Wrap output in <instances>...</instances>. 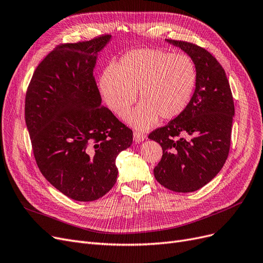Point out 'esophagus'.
Returning a JSON list of instances; mask_svg holds the SVG:
<instances>
[{
	"instance_id": "obj_1",
	"label": "esophagus",
	"mask_w": 263,
	"mask_h": 263,
	"mask_svg": "<svg viewBox=\"0 0 263 263\" xmlns=\"http://www.w3.org/2000/svg\"><path fill=\"white\" fill-rule=\"evenodd\" d=\"M146 138H147V135L144 134V133L138 132V130L134 132V140H135L136 142H140V141L144 140Z\"/></svg>"
}]
</instances>
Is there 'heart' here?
Listing matches in <instances>:
<instances>
[{"label":"heart","instance_id":"obj_1","mask_svg":"<svg viewBox=\"0 0 263 263\" xmlns=\"http://www.w3.org/2000/svg\"><path fill=\"white\" fill-rule=\"evenodd\" d=\"M197 78V67L189 57L160 49H139L125 54L114 69L104 71L100 91L111 111L125 117L139 89L141 104L129 122L138 128H147L159 117L173 120L186 110Z\"/></svg>","mask_w":263,"mask_h":263}]
</instances>
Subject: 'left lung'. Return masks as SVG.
Returning <instances> with one entry per match:
<instances>
[{
  "mask_svg": "<svg viewBox=\"0 0 263 263\" xmlns=\"http://www.w3.org/2000/svg\"><path fill=\"white\" fill-rule=\"evenodd\" d=\"M165 40L192 58L198 78L186 110L148 136L163 150L153 173L165 188L192 193L212 180L229 157L234 100L225 70L210 52L192 42Z\"/></svg>",
  "mask_w": 263,
  "mask_h": 263,
  "instance_id": "left-lung-1",
  "label": "left lung"
}]
</instances>
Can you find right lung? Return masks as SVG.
Listing matches in <instances>:
<instances>
[{"label": "right lung", "mask_w": 263, "mask_h": 263, "mask_svg": "<svg viewBox=\"0 0 263 263\" xmlns=\"http://www.w3.org/2000/svg\"><path fill=\"white\" fill-rule=\"evenodd\" d=\"M110 38L58 45L35 68L26 92L35 163L51 185L77 201L110 192L116 157L133 143V130L101 106L93 76L98 52Z\"/></svg>", "instance_id": "1"}]
</instances>
